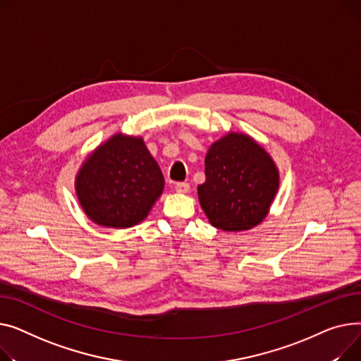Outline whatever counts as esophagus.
Wrapping results in <instances>:
<instances>
[{
    "mask_svg": "<svg viewBox=\"0 0 361 361\" xmlns=\"http://www.w3.org/2000/svg\"><path fill=\"white\" fill-rule=\"evenodd\" d=\"M175 189H176V192H178V194H188V192H189V189H190V186H189V183L180 182V183H176Z\"/></svg>",
    "mask_w": 361,
    "mask_h": 361,
    "instance_id": "1",
    "label": "esophagus"
}]
</instances>
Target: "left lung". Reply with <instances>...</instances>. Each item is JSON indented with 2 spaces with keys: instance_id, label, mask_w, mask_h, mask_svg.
<instances>
[{
  "instance_id": "left-lung-1",
  "label": "left lung",
  "mask_w": 361,
  "mask_h": 361,
  "mask_svg": "<svg viewBox=\"0 0 361 361\" xmlns=\"http://www.w3.org/2000/svg\"><path fill=\"white\" fill-rule=\"evenodd\" d=\"M279 188L280 171L269 153L255 138L231 131L208 148L198 200L211 226L245 231L265 220Z\"/></svg>"
}]
</instances>
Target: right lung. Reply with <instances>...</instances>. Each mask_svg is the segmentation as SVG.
I'll use <instances>...</instances> for the list:
<instances>
[{"instance_id":"right-lung-1","label":"right lung","mask_w":361,"mask_h":361,"mask_svg":"<svg viewBox=\"0 0 361 361\" xmlns=\"http://www.w3.org/2000/svg\"><path fill=\"white\" fill-rule=\"evenodd\" d=\"M164 189V178L142 137L116 133L84 159L75 194L102 227L128 228L147 219Z\"/></svg>"}]
</instances>
